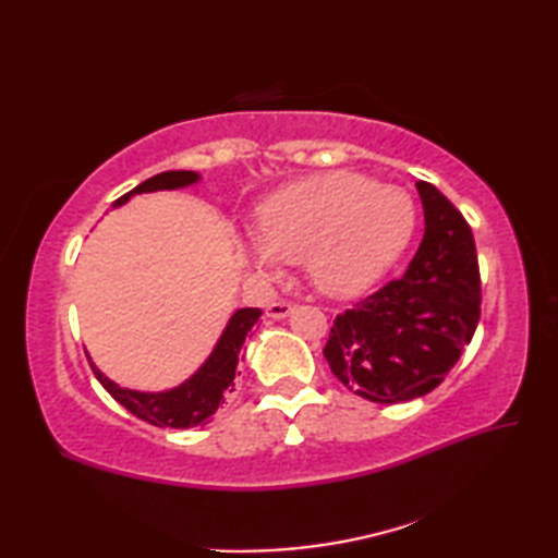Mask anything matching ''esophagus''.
<instances>
[{"instance_id": "esophagus-1", "label": "esophagus", "mask_w": 558, "mask_h": 558, "mask_svg": "<svg viewBox=\"0 0 558 558\" xmlns=\"http://www.w3.org/2000/svg\"><path fill=\"white\" fill-rule=\"evenodd\" d=\"M294 312V304H290V302H270L268 304V310H266V314L270 316V318H286V316H290Z\"/></svg>"}]
</instances>
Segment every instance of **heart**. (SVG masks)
<instances>
[{"label": "heart", "instance_id": "b5f03b06", "mask_svg": "<svg viewBox=\"0 0 558 558\" xmlns=\"http://www.w3.org/2000/svg\"><path fill=\"white\" fill-rule=\"evenodd\" d=\"M412 230L405 189L336 170L290 182L256 208L252 258L264 272L302 260L318 290L352 298L396 264Z\"/></svg>", "mask_w": 558, "mask_h": 558}]
</instances>
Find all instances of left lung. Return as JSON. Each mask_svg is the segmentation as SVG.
<instances>
[{"instance_id":"8db88e82","label":"left lung","mask_w":558,"mask_h":558,"mask_svg":"<svg viewBox=\"0 0 558 558\" xmlns=\"http://www.w3.org/2000/svg\"><path fill=\"white\" fill-rule=\"evenodd\" d=\"M424 236L402 278L336 316L324 357L354 393L393 405L444 381L480 322L475 236L462 213L429 182H417Z\"/></svg>"}]
</instances>
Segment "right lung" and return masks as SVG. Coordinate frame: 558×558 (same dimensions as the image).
<instances>
[{
  "instance_id": "obj_1",
  "label": "right lung",
  "mask_w": 558,
  "mask_h": 558,
  "mask_svg": "<svg viewBox=\"0 0 558 558\" xmlns=\"http://www.w3.org/2000/svg\"><path fill=\"white\" fill-rule=\"evenodd\" d=\"M198 182V174L192 170H170L160 172L150 180L141 182L132 192L120 196L114 201L117 206H124L134 194L146 192H162V189H182ZM260 322V310H236L232 318L225 326L218 345L213 348L210 357L198 366V372L186 378L182 386L162 390V393H141V390L120 388L108 376L96 369V364L90 362L93 374L108 393L124 405L134 417L144 420L153 426H172V429H189V426L204 424L213 412H216L225 398L234 390V374L236 362H240V350L244 340L256 324Z\"/></svg>"
}]
</instances>
